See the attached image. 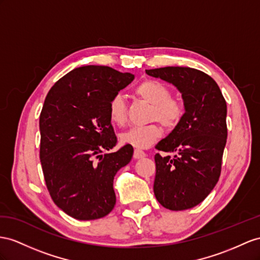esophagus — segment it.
<instances>
[{
    "label": "esophagus",
    "mask_w": 260,
    "mask_h": 260,
    "mask_svg": "<svg viewBox=\"0 0 260 260\" xmlns=\"http://www.w3.org/2000/svg\"><path fill=\"white\" fill-rule=\"evenodd\" d=\"M145 156H146V154L144 151L139 150V149H135V151H134V158L135 159H141V158H144Z\"/></svg>",
    "instance_id": "1"
}]
</instances>
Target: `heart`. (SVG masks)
<instances>
[{
	"label": "heart",
	"mask_w": 260,
	"mask_h": 260,
	"mask_svg": "<svg viewBox=\"0 0 260 260\" xmlns=\"http://www.w3.org/2000/svg\"><path fill=\"white\" fill-rule=\"evenodd\" d=\"M135 93L152 105L150 119H157L168 128L175 127L184 114V105L180 100L171 98V92L166 84L156 80H146L139 83ZM108 114L115 125H124L126 122V102L121 93H116L110 100ZM161 136L160 126L151 123L145 126H134L122 133L121 142L137 149H145L156 143Z\"/></svg>",
	"instance_id": "obj_1"
}]
</instances>
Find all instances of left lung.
I'll return each mask as SVG.
<instances>
[{"mask_svg": "<svg viewBox=\"0 0 260 260\" xmlns=\"http://www.w3.org/2000/svg\"><path fill=\"white\" fill-rule=\"evenodd\" d=\"M146 73L175 85L184 105L181 121L156 145L158 150L177 154L155 155L154 193L166 209H191L211 193L221 175L228 138L226 102L217 83L200 70L165 67Z\"/></svg>", "mask_w": 260, "mask_h": 260, "instance_id": "obj_1", "label": "left lung"}]
</instances>
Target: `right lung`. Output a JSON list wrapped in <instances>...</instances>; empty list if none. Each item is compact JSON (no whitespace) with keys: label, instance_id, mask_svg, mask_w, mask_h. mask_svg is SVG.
<instances>
[{"label":"right lung","instance_id":"add662e5","mask_svg":"<svg viewBox=\"0 0 260 260\" xmlns=\"http://www.w3.org/2000/svg\"><path fill=\"white\" fill-rule=\"evenodd\" d=\"M133 80L129 72L83 66L58 80L45 99L39 116L45 181L52 201L73 218H101L114 209L113 180L134 149L126 145L103 154L117 142L108 105Z\"/></svg>","mask_w":260,"mask_h":260}]
</instances>
